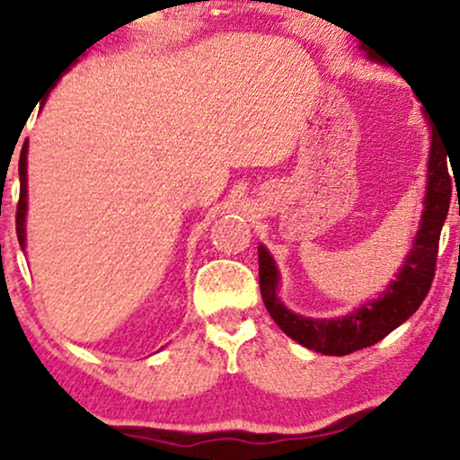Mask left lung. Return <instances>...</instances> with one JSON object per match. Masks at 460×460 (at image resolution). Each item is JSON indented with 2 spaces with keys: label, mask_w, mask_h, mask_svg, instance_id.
<instances>
[{
  "label": "left lung",
  "mask_w": 460,
  "mask_h": 460,
  "mask_svg": "<svg viewBox=\"0 0 460 460\" xmlns=\"http://www.w3.org/2000/svg\"><path fill=\"white\" fill-rule=\"evenodd\" d=\"M447 159H450V153H447L444 137L433 127L427 197H424L420 229H418L411 252L385 293L377 299L363 304L348 316L305 318L287 310L278 299V282H280L278 267L267 248L259 246V284L263 304L270 316L290 340L314 352L344 357V354L357 352L360 348L374 346L385 340L391 331L408 321L420 307L435 278L439 234L447 217V208H450L452 176L447 172Z\"/></svg>",
  "instance_id": "1"
}]
</instances>
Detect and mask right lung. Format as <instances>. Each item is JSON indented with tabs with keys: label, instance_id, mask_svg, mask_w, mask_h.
Masks as SVG:
<instances>
[{
	"label": "right lung",
	"instance_id": "obj_1",
	"mask_svg": "<svg viewBox=\"0 0 460 460\" xmlns=\"http://www.w3.org/2000/svg\"><path fill=\"white\" fill-rule=\"evenodd\" d=\"M19 176H21V195L19 206H16V235H19V243L25 248V214H27V142L21 148L19 159Z\"/></svg>",
	"mask_w": 460,
	"mask_h": 460
}]
</instances>
